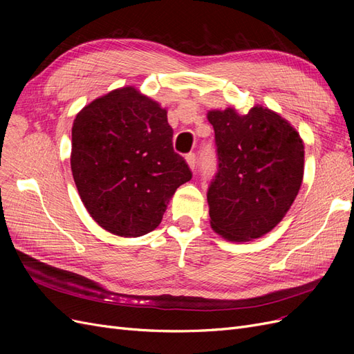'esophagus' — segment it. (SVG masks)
Masks as SVG:
<instances>
[{
  "label": "esophagus",
  "mask_w": 354,
  "mask_h": 354,
  "mask_svg": "<svg viewBox=\"0 0 354 354\" xmlns=\"http://www.w3.org/2000/svg\"><path fill=\"white\" fill-rule=\"evenodd\" d=\"M186 160H187V164H189V167H190L192 169L196 168V165H198V156H196V153H194V152L187 153V155H186Z\"/></svg>",
  "instance_id": "obj_1"
}]
</instances>
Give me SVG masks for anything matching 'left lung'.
<instances>
[{"label": "left lung", "instance_id": "left-lung-1", "mask_svg": "<svg viewBox=\"0 0 354 354\" xmlns=\"http://www.w3.org/2000/svg\"><path fill=\"white\" fill-rule=\"evenodd\" d=\"M217 173L208 186L211 227L229 241L263 236L291 208L304 173V145L277 113L211 111Z\"/></svg>", "mask_w": 354, "mask_h": 354}]
</instances>
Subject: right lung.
Wrapping results in <instances>:
<instances>
[{
  "mask_svg": "<svg viewBox=\"0 0 354 354\" xmlns=\"http://www.w3.org/2000/svg\"><path fill=\"white\" fill-rule=\"evenodd\" d=\"M173 134L167 111L133 87L111 91L77 115L71 168L99 226L125 238L158 226L168 199L192 178Z\"/></svg>",
  "mask_w": 354,
  "mask_h": 354,
  "instance_id": "add662e5",
  "label": "right lung"
}]
</instances>
